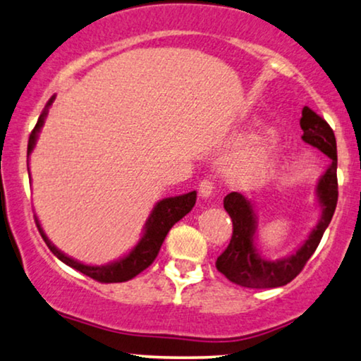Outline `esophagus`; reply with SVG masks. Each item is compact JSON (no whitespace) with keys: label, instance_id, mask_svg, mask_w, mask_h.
I'll return each instance as SVG.
<instances>
[{"label":"esophagus","instance_id":"1","mask_svg":"<svg viewBox=\"0 0 361 361\" xmlns=\"http://www.w3.org/2000/svg\"><path fill=\"white\" fill-rule=\"evenodd\" d=\"M200 196L204 197V200H209V197L212 196V191H214V183H212L211 180H202L200 183Z\"/></svg>","mask_w":361,"mask_h":361}]
</instances>
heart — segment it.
<instances>
[{
  "instance_id": "heart-1",
  "label": "heart",
  "mask_w": 361,
  "mask_h": 361,
  "mask_svg": "<svg viewBox=\"0 0 361 361\" xmlns=\"http://www.w3.org/2000/svg\"><path fill=\"white\" fill-rule=\"evenodd\" d=\"M280 147L275 135L258 137L250 145L233 155L227 165V175L240 185H253L267 180L275 170Z\"/></svg>"
}]
</instances>
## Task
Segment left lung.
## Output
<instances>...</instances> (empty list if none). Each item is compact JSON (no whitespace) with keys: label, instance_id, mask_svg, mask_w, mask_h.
I'll return each mask as SVG.
<instances>
[{"label":"left lung","instance_id":"obj_1","mask_svg":"<svg viewBox=\"0 0 361 361\" xmlns=\"http://www.w3.org/2000/svg\"><path fill=\"white\" fill-rule=\"evenodd\" d=\"M302 129V140L316 147L331 159L326 173L317 183L316 195L322 207L321 219L296 253L281 260H265L257 250L255 232L257 216L252 202L240 192H229L224 197V209L229 212L233 231L231 243L217 257L216 268L227 280L243 288H278L293 281L306 265L321 242L324 232L331 224L338 200L337 183V142L334 130L321 116L304 106L302 118L299 121Z\"/></svg>","mask_w":361,"mask_h":361}]
</instances>
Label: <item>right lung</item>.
I'll return each instance as SVG.
<instances>
[{"instance_id": "1", "label": "right lung", "mask_w": 361, "mask_h": 361, "mask_svg": "<svg viewBox=\"0 0 361 361\" xmlns=\"http://www.w3.org/2000/svg\"><path fill=\"white\" fill-rule=\"evenodd\" d=\"M54 99L55 96H52V98L49 99L47 106H45L42 114H40V118L37 119V124H35L34 130L30 132L29 142H27V155H30V152L34 149L40 128L44 126L45 116H47L49 106L54 103ZM195 202H196V191L186 192V195L175 196V197H165V200L157 202L154 209L150 212L149 219L145 222L144 233H142L139 243H137V245L132 248L126 257L101 267L85 265V263L77 262L73 260L72 257L65 255L63 252H60L59 248L49 240V237L45 235V232L39 224L37 217H35V224H37L40 235H42L44 242L47 243L50 252H52L60 262H63L65 265L75 268L77 271L83 273V275L93 278V280L99 283H123V281L132 280V278L139 275L140 271H144L147 267L152 265V262L155 260L157 255H159L160 247L165 240L166 233H169L171 227H173V224H176V222L183 219V217L192 209Z\"/></svg>"}]
</instances>
